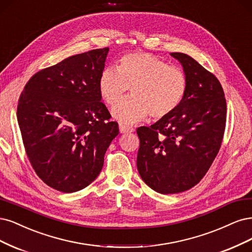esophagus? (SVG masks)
Segmentation results:
<instances>
[{
  "label": "esophagus",
  "instance_id": "esophagus-1",
  "mask_svg": "<svg viewBox=\"0 0 252 252\" xmlns=\"http://www.w3.org/2000/svg\"><path fill=\"white\" fill-rule=\"evenodd\" d=\"M119 131L121 134H125V133H128V132H134V128L126 126V125H119Z\"/></svg>",
  "mask_w": 252,
  "mask_h": 252
}]
</instances>
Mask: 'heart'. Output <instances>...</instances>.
Listing matches in <instances>:
<instances>
[{
  "instance_id": "b5f03b06",
  "label": "heart",
  "mask_w": 252,
  "mask_h": 252,
  "mask_svg": "<svg viewBox=\"0 0 252 252\" xmlns=\"http://www.w3.org/2000/svg\"><path fill=\"white\" fill-rule=\"evenodd\" d=\"M131 87L133 95L116 104L113 116L123 124H135L148 115L153 120L168 116L179 107L188 90L183 70L147 52L123 56L117 68H104L99 76L101 98L114 105Z\"/></svg>"
}]
</instances>
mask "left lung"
Wrapping results in <instances>:
<instances>
[{
	"label": "left lung",
	"instance_id": "obj_1",
	"mask_svg": "<svg viewBox=\"0 0 252 252\" xmlns=\"http://www.w3.org/2000/svg\"><path fill=\"white\" fill-rule=\"evenodd\" d=\"M179 61L188 90L172 114L137 128V168L152 189L168 194L188 190L205 176L220 151L226 126L223 88L212 72L184 53Z\"/></svg>",
	"mask_w": 252,
	"mask_h": 252
}]
</instances>
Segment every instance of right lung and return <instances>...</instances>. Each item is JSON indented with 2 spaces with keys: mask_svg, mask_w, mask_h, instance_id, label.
<instances>
[{
  "mask_svg": "<svg viewBox=\"0 0 252 252\" xmlns=\"http://www.w3.org/2000/svg\"><path fill=\"white\" fill-rule=\"evenodd\" d=\"M108 52V47L94 49L39 70L20 95L18 123L27 157L39 179L62 192L96 179L119 133L98 88Z\"/></svg>",
  "mask_w": 252,
  "mask_h": 252,
  "instance_id": "1",
  "label": "right lung"
}]
</instances>
